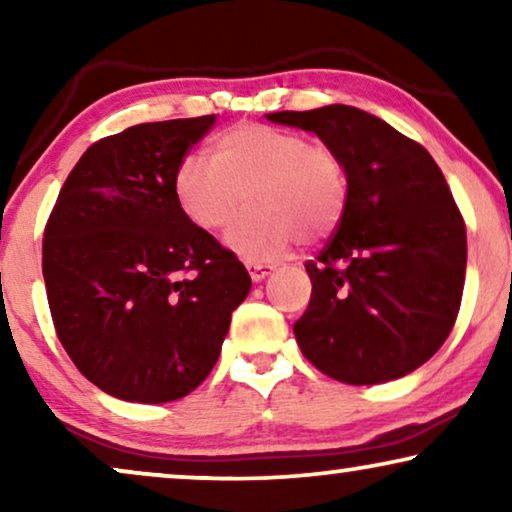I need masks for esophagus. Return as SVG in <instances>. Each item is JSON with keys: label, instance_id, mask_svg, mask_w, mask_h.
Returning a JSON list of instances; mask_svg holds the SVG:
<instances>
[{"label": "esophagus", "instance_id": "obj_1", "mask_svg": "<svg viewBox=\"0 0 512 512\" xmlns=\"http://www.w3.org/2000/svg\"><path fill=\"white\" fill-rule=\"evenodd\" d=\"M247 270H249V275H251V279H254V282H263V279H265V277H268L272 270H275V265H263V263H249V265H247Z\"/></svg>", "mask_w": 512, "mask_h": 512}]
</instances>
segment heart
I'll use <instances>...</instances> for the list:
<instances>
[{"instance_id":"b5f03b06","label":"heart","mask_w":512,"mask_h":512,"mask_svg":"<svg viewBox=\"0 0 512 512\" xmlns=\"http://www.w3.org/2000/svg\"><path fill=\"white\" fill-rule=\"evenodd\" d=\"M174 200L198 230L230 223L226 244L251 263L270 261L296 240L331 237L347 209V170L340 153L291 130L244 123L209 146V163L188 156L172 177Z\"/></svg>"}]
</instances>
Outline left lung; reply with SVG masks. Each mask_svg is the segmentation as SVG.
Masks as SVG:
<instances>
[{"label": "left lung", "instance_id": "8db88e82", "mask_svg": "<svg viewBox=\"0 0 512 512\" xmlns=\"http://www.w3.org/2000/svg\"><path fill=\"white\" fill-rule=\"evenodd\" d=\"M265 118L314 132L347 170L342 223L305 263L300 352L345 384L412 373L447 340L464 293L466 223L443 172L422 144L347 104Z\"/></svg>", "mask_w": 512, "mask_h": 512}]
</instances>
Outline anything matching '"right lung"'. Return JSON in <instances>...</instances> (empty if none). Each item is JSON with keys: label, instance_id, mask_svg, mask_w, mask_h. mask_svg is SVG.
I'll return each instance as SVG.
<instances>
[{"label": "right lung", "instance_id": "1", "mask_svg": "<svg viewBox=\"0 0 512 512\" xmlns=\"http://www.w3.org/2000/svg\"><path fill=\"white\" fill-rule=\"evenodd\" d=\"M216 114L139 123L83 153L44 230L55 333L95 387L132 403L191 394L212 373L251 277L198 230L172 177Z\"/></svg>", "mask_w": 512, "mask_h": 512}]
</instances>
